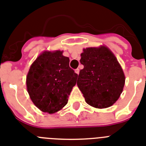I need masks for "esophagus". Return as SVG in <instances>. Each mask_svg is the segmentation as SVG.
I'll return each instance as SVG.
<instances>
[{
    "label": "esophagus",
    "mask_w": 146,
    "mask_h": 146,
    "mask_svg": "<svg viewBox=\"0 0 146 146\" xmlns=\"http://www.w3.org/2000/svg\"><path fill=\"white\" fill-rule=\"evenodd\" d=\"M75 72H76V74H79V69H78V68H77V69H76L75 70Z\"/></svg>",
    "instance_id": "esophagus-1"
}]
</instances>
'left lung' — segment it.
<instances>
[{"label": "left lung", "instance_id": "1", "mask_svg": "<svg viewBox=\"0 0 146 146\" xmlns=\"http://www.w3.org/2000/svg\"><path fill=\"white\" fill-rule=\"evenodd\" d=\"M81 54L84 65L77 85L89 105L102 109L111 106L120 97L125 84L121 66L105 46L87 48Z\"/></svg>", "mask_w": 146, "mask_h": 146}]
</instances>
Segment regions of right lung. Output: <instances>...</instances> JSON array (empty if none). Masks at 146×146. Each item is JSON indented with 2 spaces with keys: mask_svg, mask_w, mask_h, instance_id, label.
Segmentation results:
<instances>
[{
  "mask_svg": "<svg viewBox=\"0 0 146 146\" xmlns=\"http://www.w3.org/2000/svg\"><path fill=\"white\" fill-rule=\"evenodd\" d=\"M69 62L62 51H45L30 67L26 77L28 92L41 111L54 113L68 104L78 77Z\"/></svg>",
  "mask_w": 146,
  "mask_h": 146,
  "instance_id": "obj_1",
  "label": "right lung"
}]
</instances>
